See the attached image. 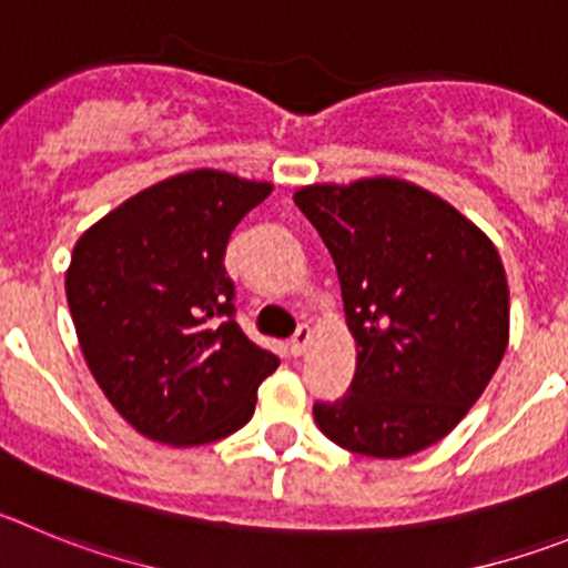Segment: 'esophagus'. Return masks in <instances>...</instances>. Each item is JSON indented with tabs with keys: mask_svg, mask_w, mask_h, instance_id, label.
I'll return each instance as SVG.
<instances>
[{
	"mask_svg": "<svg viewBox=\"0 0 568 568\" xmlns=\"http://www.w3.org/2000/svg\"><path fill=\"white\" fill-rule=\"evenodd\" d=\"M311 339H314V331H311V325H300L296 328V334L291 336V354H305V347L311 345Z\"/></svg>",
	"mask_w": 568,
	"mask_h": 568,
	"instance_id": "1",
	"label": "esophagus"
}]
</instances>
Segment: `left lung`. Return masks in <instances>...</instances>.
I'll return each mask as SVG.
<instances>
[{"label": "left lung", "mask_w": 568, "mask_h": 568, "mask_svg": "<svg viewBox=\"0 0 568 568\" xmlns=\"http://www.w3.org/2000/svg\"><path fill=\"white\" fill-rule=\"evenodd\" d=\"M294 203L334 257L356 373L314 422L339 447L405 458L442 442L509 345L507 272L493 240L402 178L311 183Z\"/></svg>", "instance_id": "left-lung-1"}]
</instances>
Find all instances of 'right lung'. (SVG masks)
I'll use <instances>...</instances> for the list:
<instances>
[{"instance_id":"add662e5","label":"right lung","mask_w":568,"mask_h":568,"mask_svg":"<svg viewBox=\"0 0 568 568\" xmlns=\"http://www.w3.org/2000/svg\"><path fill=\"white\" fill-rule=\"evenodd\" d=\"M272 183L192 170L106 212L70 257L68 305L81 354L141 436L197 447L252 418L280 359L234 322L229 234Z\"/></svg>"}]
</instances>
